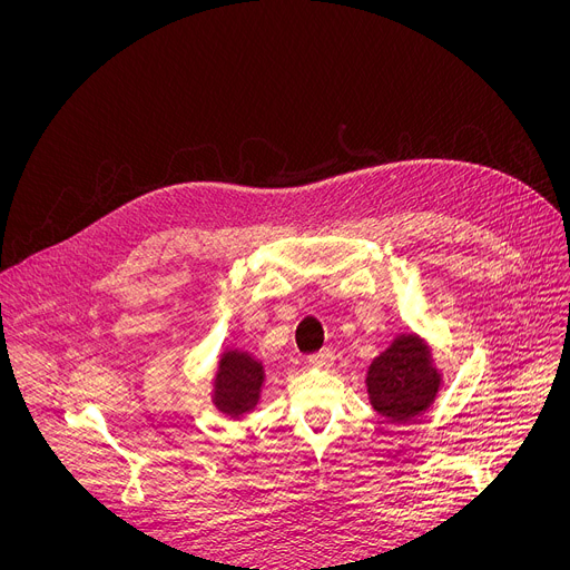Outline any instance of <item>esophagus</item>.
<instances>
[{
	"instance_id": "1",
	"label": "esophagus",
	"mask_w": 570,
	"mask_h": 570,
	"mask_svg": "<svg viewBox=\"0 0 570 570\" xmlns=\"http://www.w3.org/2000/svg\"><path fill=\"white\" fill-rule=\"evenodd\" d=\"M334 352L332 350H321V352H316V354H312L308 356V364L312 366H316V368H332L334 366Z\"/></svg>"
}]
</instances>
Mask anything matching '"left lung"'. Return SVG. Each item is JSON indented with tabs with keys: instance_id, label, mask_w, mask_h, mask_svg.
Listing matches in <instances>:
<instances>
[{
	"instance_id": "8db88e82",
	"label": "left lung",
	"mask_w": 570,
	"mask_h": 570,
	"mask_svg": "<svg viewBox=\"0 0 570 570\" xmlns=\"http://www.w3.org/2000/svg\"><path fill=\"white\" fill-rule=\"evenodd\" d=\"M366 386L377 413L391 423H406L430 409L441 386V373L423 338L402 334L373 361Z\"/></svg>"
}]
</instances>
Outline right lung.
<instances>
[{
	"label": "right lung",
	"mask_w": 570,
	"mask_h": 570,
	"mask_svg": "<svg viewBox=\"0 0 570 570\" xmlns=\"http://www.w3.org/2000/svg\"><path fill=\"white\" fill-rule=\"evenodd\" d=\"M264 366L247 352L229 350L218 361L214 382V404L229 419H240L252 411L262 395Z\"/></svg>",
	"instance_id": "obj_1"
}]
</instances>
